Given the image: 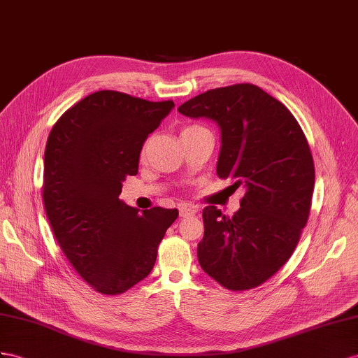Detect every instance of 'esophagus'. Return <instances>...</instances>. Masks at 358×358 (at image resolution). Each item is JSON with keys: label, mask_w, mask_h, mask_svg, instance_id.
<instances>
[{"label": "esophagus", "mask_w": 358, "mask_h": 358, "mask_svg": "<svg viewBox=\"0 0 358 358\" xmlns=\"http://www.w3.org/2000/svg\"><path fill=\"white\" fill-rule=\"evenodd\" d=\"M178 210H180L181 217H189V216H194L196 213V210L194 207H189V206H181Z\"/></svg>", "instance_id": "34e87169"}]
</instances>
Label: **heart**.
Returning a JSON list of instances; mask_svg holds the SVG:
<instances>
[{
    "label": "heart",
    "instance_id": "1",
    "mask_svg": "<svg viewBox=\"0 0 358 358\" xmlns=\"http://www.w3.org/2000/svg\"><path fill=\"white\" fill-rule=\"evenodd\" d=\"M203 125H187L186 128H182V131H181V134H185V133H190V131H196V130H203Z\"/></svg>",
    "mask_w": 358,
    "mask_h": 358
}]
</instances>
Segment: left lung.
Returning a JSON list of instances; mask_svg holds the SVG:
<instances>
[{
	"label": "left lung",
	"mask_w": 358,
	"mask_h": 358,
	"mask_svg": "<svg viewBox=\"0 0 358 358\" xmlns=\"http://www.w3.org/2000/svg\"><path fill=\"white\" fill-rule=\"evenodd\" d=\"M178 112L219 125L216 173L245 190L231 217L203 210L201 268L225 289L257 287L290 259L310 215L315 164L304 131L286 106L250 83L207 90Z\"/></svg>",
	"instance_id": "1"
}]
</instances>
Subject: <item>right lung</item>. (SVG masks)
<instances>
[{
	"mask_svg": "<svg viewBox=\"0 0 358 358\" xmlns=\"http://www.w3.org/2000/svg\"><path fill=\"white\" fill-rule=\"evenodd\" d=\"M173 107L99 90L54 124L43 157L45 212L63 254L90 287L119 295L148 277L177 208L139 210L119 199L143 142Z\"/></svg>",
	"mask_w": 358,
	"mask_h": 358,
	"instance_id": "1",
	"label": "right lung"
}]
</instances>
